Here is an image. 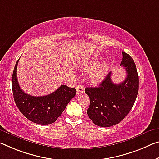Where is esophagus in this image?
Instances as JSON below:
<instances>
[{
    "label": "esophagus",
    "mask_w": 159,
    "mask_h": 159,
    "mask_svg": "<svg viewBox=\"0 0 159 159\" xmlns=\"http://www.w3.org/2000/svg\"><path fill=\"white\" fill-rule=\"evenodd\" d=\"M76 90H77V93H79V94H80V93H83L84 92L85 88L82 85L79 84L76 86Z\"/></svg>",
    "instance_id": "obj_1"
}]
</instances>
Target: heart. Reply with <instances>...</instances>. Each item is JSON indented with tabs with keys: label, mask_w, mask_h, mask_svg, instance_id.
Returning <instances> with one entry per match:
<instances>
[{
	"label": "heart",
	"mask_w": 159,
	"mask_h": 159,
	"mask_svg": "<svg viewBox=\"0 0 159 159\" xmlns=\"http://www.w3.org/2000/svg\"><path fill=\"white\" fill-rule=\"evenodd\" d=\"M99 66L100 63L97 61L86 62L83 66L84 69L87 72H92L93 70H94L91 74V79L93 81L96 82L101 80L107 71L108 66L107 64H103L100 66Z\"/></svg>",
	"instance_id": "heart-1"
}]
</instances>
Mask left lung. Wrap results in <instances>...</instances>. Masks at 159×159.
Listing matches in <instances>:
<instances>
[{
    "label": "left lung",
    "mask_w": 159,
    "mask_h": 159,
    "mask_svg": "<svg viewBox=\"0 0 159 159\" xmlns=\"http://www.w3.org/2000/svg\"><path fill=\"white\" fill-rule=\"evenodd\" d=\"M121 65L125 69L127 76L124 81L115 84L110 71L98 87L85 88L90 98L87 114L95 125L108 127L120 123L128 115L137 98L139 77L134 60L122 52Z\"/></svg>",
    "instance_id": "8db88e82"
}]
</instances>
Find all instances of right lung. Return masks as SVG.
<instances>
[{
    "mask_svg": "<svg viewBox=\"0 0 159 159\" xmlns=\"http://www.w3.org/2000/svg\"><path fill=\"white\" fill-rule=\"evenodd\" d=\"M19 59L12 76V94L17 107L25 117L34 123L39 125L54 123L76 94V90L75 88L61 85L54 92L44 96L37 97L27 94L22 91L17 82V66Z\"/></svg>",
    "mask_w": 159,
    "mask_h": 159,
    "instance_id": "add662e5",
    "label": "right lung"
}]
</instances>
